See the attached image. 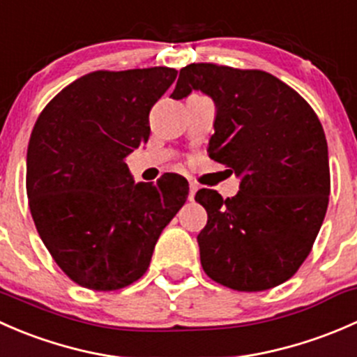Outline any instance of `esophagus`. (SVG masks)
Instances as JSON below:
<instances>
[{"label":"esophagus","instance_id":"34e87169","mask_svg":"<svg viewBox=\"0 0 357 357\" xmlns=\"http://www.w3.org/2000/svg\"><path fill=\"white\" fill-rule=\"evenodd\" d=\"M197 190H199V185H197V183H193V181H190V195H188L190 200H193V197H195Z\"/></svg>","mask_w":357,"mask_h":357}]
</instances>
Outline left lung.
<instances>
[{"label":"left lung","mask_w":357,"mask_h":357,"mask_svg":"<svg viewBox=\"0 0 357 357\" xmlns=\"http://www.w3.org/2000/svg\"><path fill=\"white\" fill-rule=\"evenodd\" d=\"M192 91L215 105L208 157L240 178L222 200L202 188L207 211L197 236L207 276L238 291H261L295 275L311 252L330 195L328 145L318 115L297 91L262 70L192 63L172 98Z\"/></svg>","instance_id":"obj_1"}]
</instances>
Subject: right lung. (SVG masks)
<instances>
[{
    "instance_id": "1",
    "label": "right lung",
    "mask_w": 357,
    "mask_h": 357,
    "mask_svg": "<svg viewBox=\"0 0 357 357\" xmlns=\"http://www.w3.org/2000/svg\"><path fill=\"white\" fill-rule=\"evenodd\" d=\"M167 67L86 74L36 121L27 197L36 229L72 282L119 290L145 275L162 229L188 197L164 174L135 183L124 158L149 142V114L174 82Z\"/></svg>"
}]
</instances>
